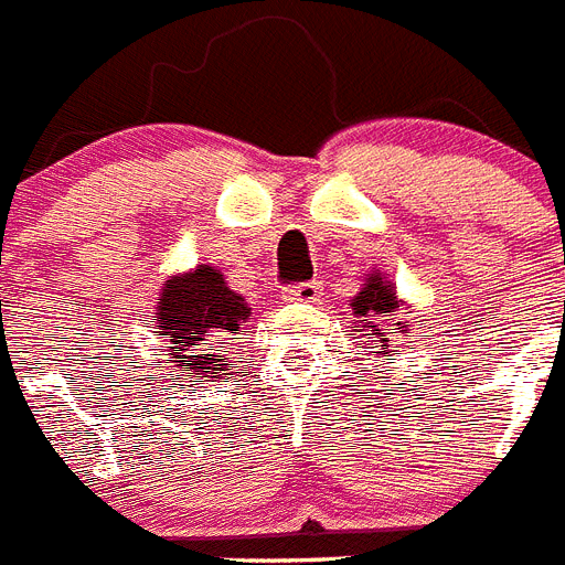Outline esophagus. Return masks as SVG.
<instances>
[{
  "label": "esophagus",
  "mask_w": 565,
  "mask_h": 565,
  "mask_svg": "<svg viewBox=\"0 0 565 565\" xmlns=\"http://www.w3.org/2000/svg\"><path fill=\"white\" fill-rule=\"evenodd\" d=\"M321 298V287L316 281L292 284V287L284 289V301H298V303H316Z\"/></svg>",
  "instance_id": "esophagus-1"
}]
</instances>
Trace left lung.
I'll use <instances>...</instances> for the list:
<instances>
[{"instance_id": "8db88e82", "label": "left lung", "mask_w": 565, "mask_h": 565, "mask_svg": "<svg viewBox=\"0 0 565 565\" xmlns=\"http://www.w3.org/2000/svg\"><path fill=\"white\" fill-rule=\"evenodd\" d=\"M352 316H355V332H366V347L364 350H372L370 343L372 338H377V343H381V355H390V341H386L384 335V323L392 321V316L398 312V296H395V289H392L390 281H384V276L381 273H370V278H366V284L361 287V292H358L355 298H352ZM401 330V323H398ZM395 352V350H392ZM398 355V352H395ZM390 361V358H386ZM395 361V358H392Z\"/></svg>"}]
</instances>
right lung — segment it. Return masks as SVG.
<instances>
[{
  "instance_id": "add662e5",
  "label": "right lung",
  "mask_w": 565,
  "mask_h": 565,
  "mask_svg": "<svg viewBox=\"0 0 565 565\" xmlns=\"http://www.w3.org/2000/svg\"><path fill=\"white\" fill-rule=\"evenodd\" d=\"M249 318V307L227 287L224 276L210 264L170 276L156 301V330L164 335L167 355L184 375H227L230 361L222 343L238 335Z\"/></svg>"
}]
</instances>
